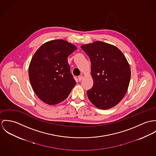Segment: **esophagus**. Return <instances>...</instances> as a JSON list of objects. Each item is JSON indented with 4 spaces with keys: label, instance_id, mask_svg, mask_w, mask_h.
Listing matches in <instances>:
<instances>
[{
    "label": "esophagus",
    "instance_id": "1",
    "mask_svg": "<svg viewBox=\"0 0 156 156\" xmlns=\"http://www.w3.org/2000/svg\"><path fill=\"white\" fill-rule=\"evenodd\" d=\"M83 79V76H78V80H79L80 81H81Z\"/></svg>",
    "mask_w": 156,
    "mask_h": 156
}]
</instances>
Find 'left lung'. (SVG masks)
Listing matches in <instances>:
<instances>
[{
	"mask_svg": "<svg viewBox=\"0 0 156 156\" xmlns=\"http://www.w3.org/2000/svg\"><path fill=\"white\" fill-rule=\"evenodd\" d=\"M88 55L93 86L87 91L90 101L101 109H110L125 96L130 80L129 64L115 46L101 41L81 45Z\"/></svg>",
	"mask_w": 156,
	"mask_h": 156,
	"instance_id": "left-lung-1",
	"label": "left lung"
}]
</instances>
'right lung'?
Segmentation results:
<instances>
[{"instance_id":"obj_1","label":"right lung","mask_w":156,"mask_h":156,"mask_svg":"<svg viewBox=\"0 0 156 156\" xmlns=\"http://www.w3.org/2000/svg\"><path fill=\"white\" fill-rule=\"evenodd\" d=\"M76 47L62 39L42 44L34 55L29 67V76L36 96L50 105L65 100L75 86L68 57Z\"/></svg>"}]
</instances>
